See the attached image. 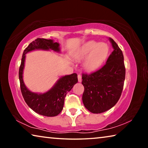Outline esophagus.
Returning <instances> with one entry per match:
<instances>
[{"label":"esophagus","mask_w":148,"mask_h":148,"mask_svg":"<svg viewBox=\"0 0 148 148\" xmlns=\"http://www.w3.org/2000/svg\"><path fill=\"white\" fill-rule=\"evenodd\" d=\"M77 79H78V82H82V76L80 74L77 75Z\"/></svg>","instance_id":"1"}]
</instances>
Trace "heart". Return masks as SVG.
<instances>
[{
    "instance_id": "obj_1",
    "label": "heart",
    "mask_w": 148,
    "mask_h": 148,
    "mask_svg": "<svg viewBox=\"0 0 148 148\" xmlns=\"http://www.w3.org/2000/svg\"><path fill=\"white\" fill-rule=\"evenodd\" d=\"M108 52L109 47L106 43L89 41L77 50L74 57L78 61L86 58L84 63V68L87 71L92 72L101 66L106 60Z\"/></svg>"
}]
</instances>
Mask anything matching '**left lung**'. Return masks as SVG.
Masks as SVG:
<instances>
[{
	"label": "left lung",
	"mask_w": 148,
	"mask_h": 148,
	"mask_svg": "<svg viewBox=\"0 0 148 148\" xmlns=\"http://www.w3.org/2000/svg\"><path fill=\"white\" fill-rule=\"evenodd\" d=\"M114 51L103 66L91 74H82L84 86L82 101L93 114H100L114 106L121 95L125 78L123 52L112 38Z\"/></svg>",
	"instance_id": "1"
}]
</instances>
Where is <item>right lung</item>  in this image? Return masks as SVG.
I'll use <instances>...</instances> for the list:
<instances>
[{"mask_svg": "<svg viewBox=\"0 0 148 148\" xmlns=\"http://www.w3.org/2000/svg\"><path fill=\"white\" fill-rule=\"evenodd\" d=\"M34 49H52L59 52V44L53 42V40L37 38L24 50L19 70L21 93L27 104L36 113L47 117L56 116L61 113L63 108L64 98L67 92L71 91L74 84L77 82V76L74 73L61 77L51 89L43 94L35 93L29 91L23 82V71L25 54Z\"/></svg>", "mask_w": 148, "mask_h": 148, "instance_id": "add662e5", "label": "right lung"}]
</instances>
